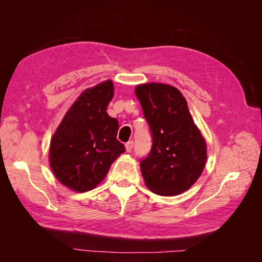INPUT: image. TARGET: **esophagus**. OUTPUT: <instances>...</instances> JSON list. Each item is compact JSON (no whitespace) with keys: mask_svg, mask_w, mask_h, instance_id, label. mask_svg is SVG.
Listing matches in <instances>:
<instances>
[{"mask_svg":"<svg viewBox=\"0 0 262 262\" xmlns=\"http://www.w3.org/2000/svg\"><path fill=\"white\" fill-rule=\"evenodd\" d=\"M132 146H133V141L126 142V143H125V150H126V152H130V150L132 149Z\"/></svg>","mask_w":262,"mask_h":262,"instance_id":"obj_1","label":"esophagus"}]
</instances>
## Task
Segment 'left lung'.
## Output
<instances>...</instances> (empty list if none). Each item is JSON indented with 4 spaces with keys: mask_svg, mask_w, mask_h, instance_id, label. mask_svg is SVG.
<instances>
[{
    "mask_svg": "<svg viewBox=\"0 0 262 262\" xmlns=\"http://www.w3.org/2000/svg\"><path fill=\"white\" fill-rule=\"evenodd\" d=\"M136 95L152 132V148L141 160L146 187L160 195H177L201 176L207 162V143L176 87L141 84Z\"/></svg>",
    "mask_w": 262,
    "mask_h": 262,
    "instance_id": "obj_1",
    "label": "left lung"
}]
</instances>
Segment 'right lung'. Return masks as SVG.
Wrapping results in <instances>:
<instances>
[{
    "label": "right lung",
    "mask_w": 262,
    "mask_h": 262,
    "mask_svg": "<svg viewBox=\"0 0 262 262\" xmlns=\"http://www.w3.org/2000/svg\"><path fill=\"white\" fill-rule=\"evenodd\" d=\"M113 97L112 81L85 90L53 134L50 167L61 184L71 190L86 192L94 189L125 150L117 140L118 120L106 112Z\"/></svg>",
    "instance_id": "1"
}]
</instances>
